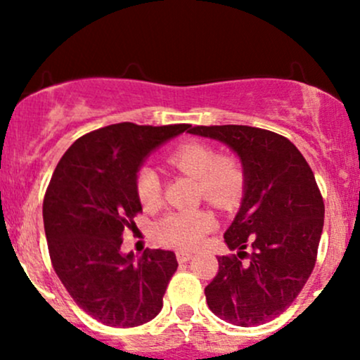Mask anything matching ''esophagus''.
Here are the masks:
<instances>
[{"instance_id":"esophagus-1","label":"esophagus","mask_w":360,"mask_h":360,"mask_svg":"<svg viewBox=\"0 0 360 360\" xmlns=\"http://www.w3.org/2000/svg\"><path fill=\"white\" fill-rule=\"evenodd\" d=\"M193 255L191 254H188V252H177V260H179L181 264L183 262H188L189 259H191Z\"/></svg>"}]
</instances>
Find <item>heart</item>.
<instances>
[{"label":"heart","mask_w":360,"mask_h":360,"mask_svg":"<svg viewBox=\"0 0 360 360\" xmlns=\"http://www.w3.org/2000/svg\"><path fill=\"white\" fill-rule=\"evenodd\" d=\"M172 166L198 181V194L218 208H230L243 191L245 174L232 155H218L217 148L200 140L179 143L167 157ZM137 194L147 208L160 201V179L152 167L137 174ZM214 226V217L206 210L171 212L155 225L157 240L179 250H193Z\"/></svg>","instance_id":"obj_1"}]
</instances>
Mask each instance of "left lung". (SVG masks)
I'll return each instance as SVG.
<instances>
[{
	"label": "left lung",
	"instance_id": "left-lung-1",
	"mask_svg": "<svg viewBox=\"0 0 360 360\" xmlns=\"http://www.w3.org/2000/svg\"><path fill=\"white\" fill-rule=\"evenodd\" d=\"M189 134L226 143L245 174L240 210L223 235L237 254L218 257L206 303L229 323L262 325L291 307L315 267L323 198L311 167L283 135L247 125L193 127Z\"/></svg>",
	"mask_w": 360,
	"mask_h": 360
}]
</instances>
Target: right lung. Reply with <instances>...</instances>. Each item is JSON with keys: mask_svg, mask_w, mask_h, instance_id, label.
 Listing matches in <instances>:
<instances>
[{"mask_svg": "<svg viewBox=\"0 0 360 360\" xmlns=\"http://www.w3.org/2000/svg\"><path fill=\"white\" fill-rule=\"evenodd\" d=\"M191 125L123 122L77 139L53 171L44 229L56 274L79 308L110 326H139L159 315L177 269L171 250L122 254L123 232L142 212L137 172L146 157Z\"/></svg>", "mask_w": 360, "mask_h": 360, "instance_id": "right-lung-1", "label": "right lung"}]
</instances>
